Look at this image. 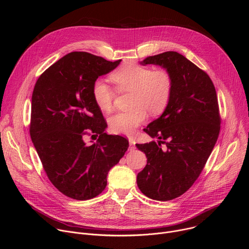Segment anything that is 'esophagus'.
<instances>
[{
    "label": "esophagus",
    "mask_w": 249,
    "mask_h": 249,
    "mask_svg": "<svg viewBox=\"0 0 249 249\" xmlns=\"http://www.w3.org/2000/svg\"><path fill=\"white\" fill-rule=\"evenodd\" d=\"M135 140L133 138H129V150L130 151H133L136 149V146H135Z\"/></svg>",
    "instance_id": "34e87169"
}]
</instances>
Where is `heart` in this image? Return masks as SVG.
I'll use <instances>...</instances> for the list:
<instances>
[{
	"label": "heart",
	"instance_id": "obj_1",
	"mask_svg": "<svg viewBox=\"0 0 249 249\" xmlns=\"http://www.w3.org/2000/svg\"><path fill=\"white\" fill-rule=\"evenodd\" d=\"M109 77L119 92L132 93L133 108L117 112L109 118V128L113 133L133 134L146 121L148 111L153 115H159L169 103L173 80L165 68L153 69L140 64H124L114 70ZM91 94L100 110H112L115 92L103 80L98 79L92 84Z\"/></svg>",
	"mask_w": 249,
	"mask_h": 249
}]
</instances>
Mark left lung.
I'll return each mask as SVG.
<instances>
[{"instance_id": "left-lung-1", "label": "left lung", "mask_w": 249, "mask_h": 249, "mask_svg": "<svg viewBox=\"0 0 249 249\" xmlns=\"http://www.w3.org/2000/svg\"><path fill=\"white\" fill-rule=\"evenodd\" d=\"M141 64L160 65L173 80L164 112L144 129L159 143L136 144L148 159L137 176L139 189L151 199L168 201L193 185L215 147L221 129L217 92L205 71L177 52L150 56Z\"/></svg>"}]
</instances>
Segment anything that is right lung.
I'll list each match as a JSON object with an SVG mask.
<instances>
[{
    "mask_svg": "<svg viewBox=\"0 0 249 249\" xmlns=\"http://www.w3.org/2000/svg\"><path fill=\"white\" fill-rule=\"evenodd\" d=\"M121 60L71 52L39 76L31 98L29 133L51 183L64 195L89 200L106 187V176L129 147L126 138L104 133L107 126L91 88ZM87 135L99 136L87 145Z\"/></svg>",
    "mask_w": 249,
    "mask_h": 249,
    "instance_id": "add662e5",
    "label": "right lung"
}]
</instances>
